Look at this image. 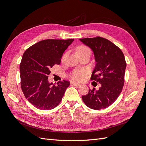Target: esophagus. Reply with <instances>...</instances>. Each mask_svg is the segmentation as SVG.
<instances>
[{"instance_id":"esophagus-1","label":"esophagus","mask_w":146,"mask_h":146,"mask_svg":"<svg viewBox=\"0 0 146 146\" xmlns=\"http://www.w3.org/2000/svg\"><path fill=\"white\" fill-rule=\"evenodd\" d=\"M70 84H71L72 85H73L74 86H76V87H78V86H80V84L77 83H74V82H72V83H71Z\"/></svg>"}]
</instances>
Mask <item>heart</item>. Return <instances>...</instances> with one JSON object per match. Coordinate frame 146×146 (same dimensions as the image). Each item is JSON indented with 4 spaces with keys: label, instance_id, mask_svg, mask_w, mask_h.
Here are the masks:
<instances>
[{
    "label": "heart",
    "instance_id": "1",
    "mask_svg": "<svg viewBox=\"0 0 146 146\" xmlns=\"http://www.w3.org/2000/svg\"><path fill=\"white\" fill-rule=\"evenodd\" d=\"M90 52V48L85 46H78L76 50V54H82L86 52ZM64 56H63V58ZM86 71L85 70H77L72 72L69 75V78L72 81L76 82H80L82 81L84 78H85L86 76Z\"/></svg>",
    "mask_w": 146,
    "mask_h": 146
}]
</instances>
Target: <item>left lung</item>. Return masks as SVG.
<instances>
[{
  "mask_svg": "<svg viewBox=\"0 0 146 146\" xmlns=\"http://www.w3.org/2000/svg\"><path fill=\"white\" fill-rule=\"evenodd\" d=\"M80 40L93 51L96 61L91 80L100 83L99 90L90 89L82 96L88 107L99 110L114 103L124 84L126 61L123 52L112 42L102 37L86 38Z\"/></svg>",
  "mask_w": 146,
  "mask_h": 146,
  "instance_id": "1",
  "label": "left lung"
}]
</instances>
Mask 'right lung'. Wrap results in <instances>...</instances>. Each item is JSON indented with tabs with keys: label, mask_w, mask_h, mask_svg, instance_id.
Segmentation results:
<instances>
[{
	"label": "right lung",
	"mask_w": 146,
	"mask_h": 146,
	"mask_svg": "<svg viewBox=\"0 0 146 146\" xmlns=\"http://www.w3.org/2000/svg\"><path fill=\"white\" fill-rule=\"evenodd\" d=\"M74 39H44L30 46L20 63L21 87L30 104L43 110L54 109L62 100L69 81L52 85L48 80L50 69L60 64L63 52Z\"/></svg>",
	"instance_id": "add662e5"
}]
</instances>
